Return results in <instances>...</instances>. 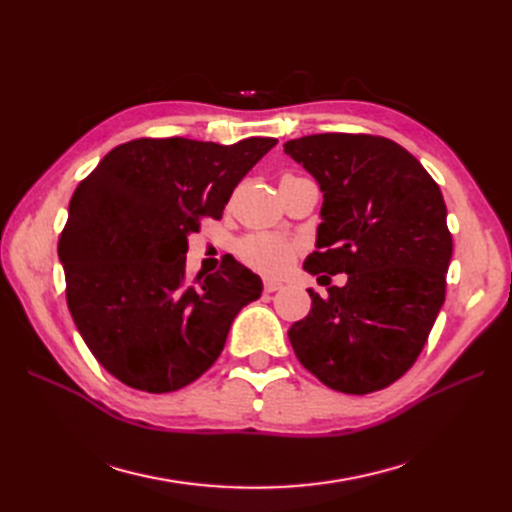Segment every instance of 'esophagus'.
<instances>
[{"label":"esophagus","instance_id":"esophagus-1","mask_svg":"<svg viewBox=\"0 0 512 512\" xmlns=\"http://www.w3.org/2000/svg\"><path fill=\"white\" fill-rule=\"evenodd\" d=\"M284 284L275 282V280H265V292H277Z\"/></svg>","mask_w":512,"mask_h":512}]
</instances>
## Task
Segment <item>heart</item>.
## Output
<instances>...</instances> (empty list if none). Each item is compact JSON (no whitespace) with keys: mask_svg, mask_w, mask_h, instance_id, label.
Wrapping results in <instances>:
<instances>
[{"mask_svg":"<svg viewBox=\"0 0 512 512\" xmlns=\"http://www.w3.org/2000/svg\"><path fill=\"white\" fill-rule=\"evenodd\" d=\"M237 252L247 267L267 275H277L286 271L292 262L294 245L277 235L258 232V235L245 237L237 245Z\"/></svg>","mask_w":512,"mask_h":512,"instance_id":"heart-1","label":"heart"}]
</instances>
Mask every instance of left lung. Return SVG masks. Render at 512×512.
Instances as JSON below:
<instances>
[{"mask_svg":"<svg viewBox=\"0 0 512 512\" xmlns=\"http://www.w3.org/2000/svg\"><path fill=\"white\" fill-rule=\"evenodd\" d=\"M284 151L322 192L318 252L303 269L348 275L324 299L307 288L312 309L290 327V344L329 389L380 391L414 365L444 305L453 239L442 192L382 136L312 134Z\"/></svg>","mask_w":512,"mask_h":512,"instance_id":"obj_1","label":"left lung"}]
</instances>
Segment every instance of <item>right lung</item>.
<instances>
[{
  "label": "right lung",
  "instance_id": "right-lung-1",
  "mask_svg": "<svg viewBox=\"0 0 512 512\" xmlns=\"http://www.w3.org/2000/svg\"><path fill=\"white\" fill-rule=\"evenodd\" d=\"M275 143L138 138L79 183L57 252L76 329L108 374L170 393L218 359L262 282L235 258L190 282L188 237L205 215L222 218L232 190Z\"/></svg>",
  "mask_w": 512,
  "mask_h": 512
}]
</instances>
